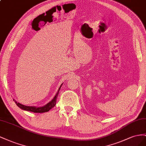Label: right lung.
<instances>
[{
  "instance_id": "add662e5",
  "label": "right lung",
  "mask_w": 146,
  "mask_h": 146,
  "mask_svg": "<svg viewBox=\"0 0 146 146\" xmlns=\"http://www.w3.org/2000/svg\"><path fill=\"white\" fill-rule=\"evenodd\" d=\"M62 85L60 86V88L59 89V90H58L57 93L56 94L54 98L52 100V101H51L49 103H48L47 105H44V106L38 107V108L35 107V106H24L23 105H21V104L17 103L16 101H15V102L16 104V105H17L18 107H19L21 109L24 110L28 111H31V112H36V113H42V112H48L50 110L52 109L53 107H54V106L56 105V101H57V98L58 97V94H59V92L60 89V87H61Z\"/></svg>"
}]
</instances>
